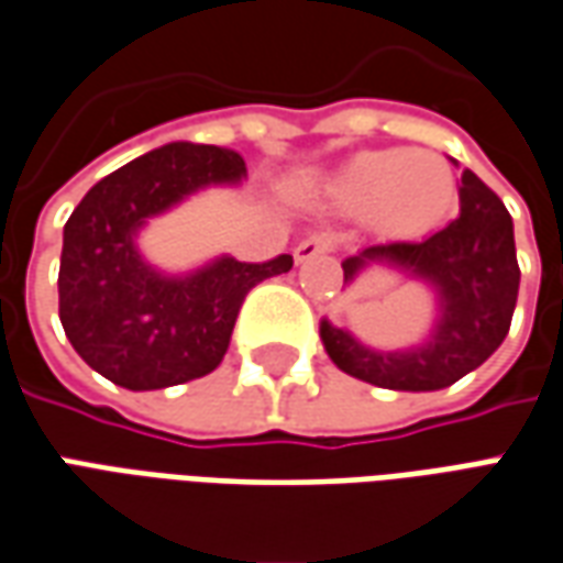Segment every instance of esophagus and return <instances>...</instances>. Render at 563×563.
I'll return each mask as SVG.
<instances>
[{
    "label": "esophagus",
    "mask_w": 563,
    "mask_h": 563,
    "mask_svg": "<svg viewBox=\"0 0 563 563\" xmlns=\"http://www.w3.org/2000/svg\"><path fill=\"white\" fill-rule=\"evenodd\" d=\"M333 247H336V235L333 232H316V235H309V239H303L294 247V260L306 263V260L319 257V254H331Z\"/></svg>",
    "instance_id": "esophagus-1"
}]
</instances>
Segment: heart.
Here are the masks:
<instances>
[{
  "label": "heart",
  "mask_w": 563,
  "mask_h": 563,
  "mask_svg": "<svg viewBox=\"0 0 563 563\" xmlns=\"http://www.w3.org/2000/svg\"><path fill=\"white\" fill-rule=\"evenodd\" d=\"M328 199L340 214H371L383 232L417 235L448 217L456 180L451 165L432 153L379 150L352 158L328 186Z\"/></svg>",
  "instance_id": "1"
}]
</instances>
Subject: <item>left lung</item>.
<instances>
[{
  "label": "left lung",
  "instance_id": "left-lung-1",
  "mask_svg": "<svg viewBox=\"0 0 563 563\" xmlns=\"http://www.w3.org/2000/svg\"><path fill=\"white\" fill-rule=\"evenodd\" d=\"M367 260H386L426 278L438 290V328L410 352H374L343 328L321 321V343L331 362L379 389L435 393L482 367L506 340L518 303V257L506 205L478 174L463 170L460 217L422 242L364 247L343 260V285Z\"/></svg>",
  "mask_w": 563,
  "mask_h": 563
}]
</instances>
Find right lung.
<instances>
[{
  "instance_id": "right-lung-1",
  "label": "right lung",
  "mask_w": 563,
  "mask_h": 563,
  "mask_svg": "<svg viewBox=\"0 0 563 563\" xmlns=\"http://www.w3.org/2000/svg\"><path fill=\"white\" fill-rule=\"evenodd\" d=\"M242 174L244 158L232 150L168 143L112 170L76 205L57 275L60 324L97 374L131 393L211 374L247 290L294 266L290 254L266 263L220 257L186 278H165L137 254L134 235L146 217Z\"/></svg>"
}]
</instances>
